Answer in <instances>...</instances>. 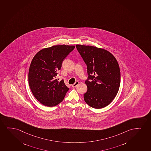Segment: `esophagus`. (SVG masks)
Segmentation results:
<instances>
[{
    "label": "esophagus",
    "mask_w": 151,
    "mask_h": 151,
    "mask_svg": "<svg viewBox=\"0 0 151 151\" xmlns=\"http://www.w3.org/2000/svg\"><path fill=\"white\" fill-rule=\"evenodd\" d=\"M79 83V82H78V81H76V82L74 84H72V86L73 88H75L76 86H77V85H78Z\"/></svg>",
    "instance_id": "obj_1"
}]
</instances>
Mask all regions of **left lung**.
I'll return each mask as SVG.
<instances>
[{"instance_id": "8db88e82", "label": "left lung", "mask_w": 151, "mask_h": 151, "mask_svg": "<svg viewBox=\"0 0 151 151\" xmlns=\"http://www.w3.org/2000/svg\"><path fill=\"white\" fill-rule=\"evenodd\" d=\"M76 47L87 66L88 78L85 83L88 90L83 95L84 101L92 108H104L112 102L119 88L117 61L104 49L80 45Z\"/></svg>"}]
</instances>
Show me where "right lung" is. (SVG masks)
<instances>
[{
  "label": "right lung",
  "mask_w": 151,
  "mask_h": 151,
  "mask_svg": "<svg viewBox=\"0 0 151 151\" xmlns=\"http://www.w3.org/2000/svg\"><path fill=\"white\" fill-rule=\"evenodd\" d=\"M75 45H54L39 51L32 60L29 70V84L36 99L52 107L60 104L69 91L63 80L55 78L62 63Z\"/></svg>",
  "instance_id": "add662e5"
}]
</instances>
